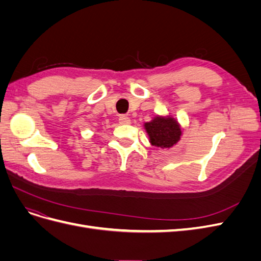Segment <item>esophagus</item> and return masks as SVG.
Wrapping results in <instances>:
<instances>
[{"mask_svg": "<svg viewBox=\"0 0 261 261\" xmlns=\"http://www.w3.org/2000/svg\"><path fill=\"white\" fill-rule=\"evenodd\" d=\"M118 122H120V124L127 125V124H129V123H130V118H129L127 115L122 114V115L118 116Z\"/></svg>", "mask_w": 261, "mask_h": 261, "instance_id": "esophagus-1", "label": "esophagus"}]
</instances>
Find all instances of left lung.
<instances>
[{"mask_svg":"<svg viewBox=\"0 0 261 261\" xmlns=\"http://www.w3.org/2000/svg\"><path fill=\"white\" fill-rule=\"evenodd\" d=\"M150 144L162 149L171 148L180 139L181 129L175 118L156 115L152 121L145 123Z\"/></svg>","mask_w":261,"mask_h":261,"instance_id":"obj_1","label":"left lung"}]
</instances>
